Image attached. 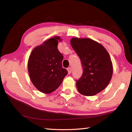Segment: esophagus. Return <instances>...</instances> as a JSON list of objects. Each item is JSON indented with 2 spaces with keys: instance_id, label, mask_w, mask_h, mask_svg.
<instances>
[{
  "instance_id": "obj_1",
  "label": "esophagus",
  "mask_w": 132,
  "mask_h": 132,
  "mask_svg": "<svg viewBox=\"0 0 132 132\" xmlns=\"http://www.w3.org/2000/svg\"><path fill=\"white\" fill-rule=\"evenodd\" d=\"M68 74H71V69L70 68H68Z\"/></svg>"
}]
</instances>
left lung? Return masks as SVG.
I'll use <instances>...</instances> for the list:
<instances>
[{"label":"left lung","mask_w":132,"mask_h":132,"mask_svg":"<svg viewBox=\"0 0 132 132\" xmlns=\"http://www.w3.org/2000/svg\"><path fill=\"white\" fill-rule=\"evenodd\" d=\"M70 43L83 69L82 77L76 83L78 90L85 96H94L110 82L113 74L110 56L102 45L90 38L74 37Z\"/></svg>","instance_id":"left-lung-1"}]
</instances>
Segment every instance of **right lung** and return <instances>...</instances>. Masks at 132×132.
Here are the masks:
<instances>
[{"label":"right lung","mask_w":132,"mask_h":132,"mask_svg":"<svg viewBox=\"0 0 132 132\" xmlns=\"http://www.w3.org/2000/svg\"><path fill=\"white\" fill-rule=\"evenodd\" d=\"M59 36L49 38L33 49L28 62L30 79L38 90L44 94L55 91L68 74L62 68L63 56L58 50Z\"/></svg>","instance_id":"right-lung-1"}]
</instances>
